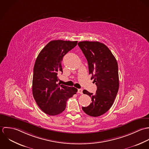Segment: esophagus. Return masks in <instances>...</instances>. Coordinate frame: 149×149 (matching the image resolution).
Returning a JSON list of instances; mask_svg holds the SVG:
<instances>
[{"label": "esophagus", "mask_w": 149, "mask_h": 149, "mask_svg": "<svg viewBox=\"0 0 149 149\" xmlns=\"http://www.w3.org/2000/svg\"><path fill=\"white\" fill-rule=\"evenodd\" d=\"M82 91H83V90L81 89H78V92L79 93L81 94H83Z\"/></svg>", "instance_id": "esophagus-1"}]
</instances>
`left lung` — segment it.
I'll list each match as a JSON object with an SVG mask.
<instances>
[{
    "mask_svg": "<svg viewBox=\"0 0 149 149\" xmlns=\"http://www.w3.org/2000/svg\"><path fill=\"white\" fill-rule=\"evenodd\" d=\"M78 46L88 62L89 71L97 86L94 94L86 90L84 94L91 98V103L82 110L88 115L97 117L112 106L119 88L118 64L109 49L98 41H81Z\"/></svg>",
    "mask_w": 149,
    "mask_h": 149,
    "instance_id": "left-lung-1",
    "label": "left lung"
}]
</instances>
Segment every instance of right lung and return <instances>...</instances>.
<instances>
[{
	"label": "right lung",
	"mask_w": 149,
	"mask_h": 149,
	"mask_svg": "<svg viewBox=\"0 0 149 149\" xmlns=\"http://www.w3.org/2000/svg\"><path fill=\"white\" fill-rule=\"evenodd\" d=\"M77 41L53 40L41 51L36 60L32 82L33 97L46 114L55 116L65 109L67 101L78 91L74 87L58 84V74L63 72V56L77 45Z\"/></svg>",
	"instance_id": "1"
}]
</instances>
